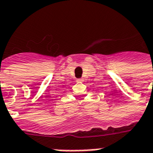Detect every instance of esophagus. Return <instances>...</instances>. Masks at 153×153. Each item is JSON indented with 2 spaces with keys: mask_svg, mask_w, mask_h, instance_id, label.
<instances>
[{
  "mask_svg": "<svg viewBox=\"0 0 153 153\" xmlns=\"http://www.w3.org/2000/svg\"><path fill=\"white\" fill-rule=\"evenodd\" d=\"M77 82H83V79H77Z\"/></svg>",
  "mask_w": 153,
  "mask_h": 153,
  "instance_id": "esophagus-1",
  "label": "esophagus"
}]
</instances>
